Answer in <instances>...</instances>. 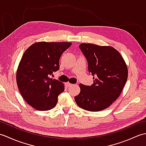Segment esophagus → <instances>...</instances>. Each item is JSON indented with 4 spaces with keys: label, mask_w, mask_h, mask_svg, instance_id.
Listing matches in <instances>:
<instances>
[{
    "label": "esophagus",
    "mask_w": 146,
    "mask_h": 146,
    "mask_svg": "<svg viewBox=\"0 0 146 146\" xmlns=\"http://www.w3.org/2000/svg\"><path fill=\"white\" fill-rule=\"evenodd\" d=\"M66 86L67 87H70V86H73V84H71L70 83H66Z\"/></svg>",
    "instance_id": "esophagus-1"
}]
</instances>
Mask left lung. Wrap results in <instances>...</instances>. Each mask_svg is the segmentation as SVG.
I'll list each match as a JSON object with an SVG mask.
<instances>
[{
	"instance_id": "1",
	"label": "left lung",
	"mask_w": 146,
	"mask_h": 146,
	"mask_svg": "<svg viewBox=\"0 0 146 146\" xmlns=\"http://www.w3.org/2000/svg\"><path fill=\"white\" fill-rule=\"evenodd\" d=\"M79 48L94 80L91 86L80 84L81 90L75 100L84 110H103L120 95L127 80V67L120 52L111 46L82 43Z\"/></svg>"
}]
</instances>
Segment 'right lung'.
Masks as SVG:
<instances>
[{
    "instance_id": "right-lung-1",
    "label": "right lung",
    "mask_w": 146,
    "mask_h": 146,
    "mask_svg": "<svg viewBox=\"0 0 146 146\" xmlns=\"http://www.w3.org/2000/svg\"><path fill=\"white\" fill-rule=\"evenodd\" d=\"M71 45L66 42H38L24 52L16 73L17 84L22 97L35 109H52L64 90L63 83L49 76L60 69L61 56Z\"/></svg>"
}]
</instances>
